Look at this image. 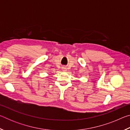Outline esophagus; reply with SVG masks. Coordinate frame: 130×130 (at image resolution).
<instances>
[{
  "instance_id": "1",
  "label": "esophagus",
  "mask_w": 130,
  "mask_h": 130,
  "mask_svg": "<svg viewBox=\"0 0 130 130\" xmlns=\"http://www.w3.org/2000/svg\"><path fill=\"white\" fill-rule=\"evenodd\" d=\"M65 69H66L65 68H62V70H65Z\"/></svg>"
}]
</instances>
